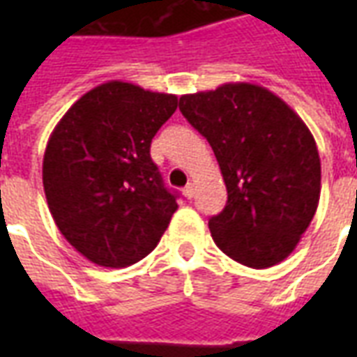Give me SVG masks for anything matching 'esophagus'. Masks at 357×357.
I'll list each match as a JSON object with an SVG mask.
<instances>
[{
  "label": "esophagus",
  "instance_id": "obj_1",
  "mask_svg": "<svg viewBox=\"0 0 357 357\" xmlns=\"http://www.w3.org/2000/svg\"><path fill=\"white\" fill-rule=\"evenodd\" d=\"M183 195H185L187 199H193V195H195V185L193 183H189V185L183 189Z\"/></svg>",
  "mask_w": 357,
  "mask_h": 357
}]
</instances>
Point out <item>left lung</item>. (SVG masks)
<instances>
[{
	"instance_id": "8db88e82",
	"label": "left lung",
	"mask_w": 357,
	"mask_h": 357,
	"mask_svg": "<svg viewBox=\"0 0 357 357\" xmlns=\"http://www.w3.org/2000/svg\"><path fill=\"white\" fill-rule=\"evenodd\" d=\"M179 110L206 137L227 187L225 208L208 222L214 243L248 268L283 262L321 193V162L307 126L275 93L247 82L181 95Z\"/></svg>"
}]
</instances>
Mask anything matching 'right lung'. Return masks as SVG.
<instances>
[{
    "instance_id": "1",
    "label": "right lung",
    "mask_w": 357,
    "mask_h": 357,
    "mask_svg": "<svg viewBox=\"0 0 357 357\" xmlns=\"http://www.w3.org/2000/svg\"><path fill=\"white\" fill-rule=\"evenodd\" d=\"M178 97L107 82L74 102L51 132L43 191L59 231L89 262L126 268L158 245L178 210L151 141Z\"/></svg>"
}]
</instances>
